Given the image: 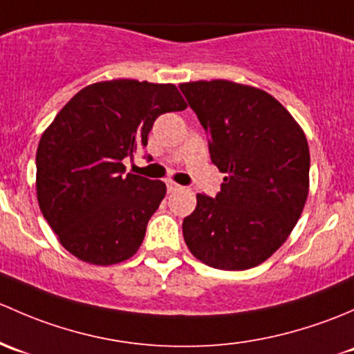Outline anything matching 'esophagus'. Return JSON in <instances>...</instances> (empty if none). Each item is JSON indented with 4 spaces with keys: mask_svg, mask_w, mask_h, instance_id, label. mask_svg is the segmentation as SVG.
Masks as SVG:
<instances>
[{
    "mask_svg": "<svg viewBox=\"0 0 354 354\" xmlns=\"http://www.w3.org/2000/svg\"><path fill=\"white\" fill-rule=\"evenodd\" d=\"M178 189H180V185L176 184V182H174V180H167V191H169V192H176V191H178Z\"/></svg>",
    "mask_w": 354,
    "mask_h": 354,
    "instance_id": "esophagus-1",
    "label": "esophagus"
}]
</instances>
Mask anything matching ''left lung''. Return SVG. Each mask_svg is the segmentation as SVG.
Masks as SVG:
<instances>
[{
  "label": "left lung",
  "instance_id": "obj_1",
  "mask_svg": "<svg viewBox=\"0 0 354 354\" xmlns=\"http://www.w3.org/2000/svg\"><path fill=\"white\" fill-rule=\"evenodd\" d=\"M209 138L211 162L227 174L216 198L198 194L182 232L196 259L243 271L290 236L308 196L310 151L293 115L264 90L228 80L180 83Z\"/></svg>",
  "mask_w": 354,
  "mask_h": 354
}]
</instances>
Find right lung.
I'll use <instances>...</instances> for the list:
<instances>
[{
    "label": "right lung",
    "mask_w": 354,
    "mask_h": 354,
    "mask_svg": "<svg viewBox=\"0 0 354 354\" xmlns=\"http://www.w3.org/2000/svg\"><path fill=\"white\" fill-rule=\"evenodd\" d=\"M185 107L172 83L122 78L85 86L61 109L39 141L35 189L69 254L111 266L138 252L167 185L124 174L122 160L147 147L158 115Z\"/></svg>",
    "instance_id": "right-lung-1"
}]
</instances>
